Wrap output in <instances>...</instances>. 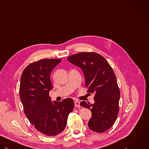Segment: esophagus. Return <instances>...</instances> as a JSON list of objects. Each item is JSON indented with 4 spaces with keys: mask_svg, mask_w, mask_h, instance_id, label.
I'll list each match as a JSON object with an SVG mask.
<instances>
[{
    "mask_svg": "<svg viewBox=\"0 0 149 149\" xmlns=\"http://www.w3.org/2000/svg\"><path fill=\"white\" fill-rule=\"evenodd\" d=\"M74 104H75V107H79V106H80V102L79 101L75 100L74 101Z\"/></svg>",
    "mask_w": 149,
    "mask_h": 149,
    "instance_id": "34e87169",
    "label": "esophagus"
}]
</instances>
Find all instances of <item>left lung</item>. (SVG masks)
<instances>
[{
	"label": "left lung",
	"instance_id": "left-lung-1",
	"mask_svg": "<svg viewBox=\"0 0 149 149\" xmlns=\"http://www.w3.org/2000/svg\"><path fill=\"white\" fill-rule=\"evenodd\" d=\"M67 59L82 70L87 92L94 94L93 104L85 101L80 103L81 106L91 111L92 116L88 122L90 129L96 132L107 131L117 119L120 96L112 67L102 56L95 52H81Z\"/></svg>",
	"mask_w": 149,
	"mask_h": 149
}]
</instances>
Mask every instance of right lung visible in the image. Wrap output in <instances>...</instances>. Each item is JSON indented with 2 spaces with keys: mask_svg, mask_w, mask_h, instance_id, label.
I'll use <instances>...</instances> for the list:
<instances>
[{
  "mask_svg": "<svg viewBox=\"0 0 149 149\" xmlns=\"http://www.w3.org/2000/svg\"><path fill=\"white\" fill-rule=\"evenodd\" d=\"M61 61L44 59L33 62L24 69L20 81L19 97L25 115L37 130L48 136L64 131L74 107L70 98L52 103L49 95L53 89L51 73Z\"/></svg>",
  "mask_w": 149,
  "mask_h": 149,
  "instance_id": "right-lung-1",
  "label": "right lung"
}]
</instances>
